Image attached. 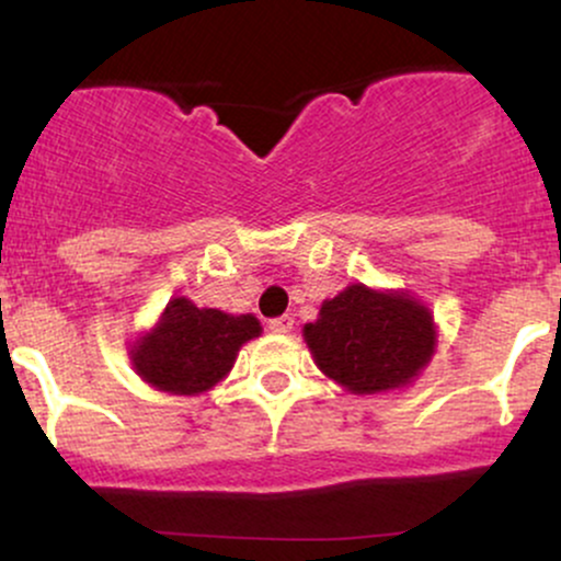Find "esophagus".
I'll list each match as a JSON object with an SVG mask.
<instances>
[{"instance_id": "1", "label": "esophagus", "mask_w": 561, "mask_h": 561, "mask_svg": "<svg viewBox=\"0 0 561 561\" xmlns=\"http://www.w3.org/2000/svg\"><path fill=\"white\" fill-rule=\"evenodd\" d=\"M293 327H295V319L293 317H276V319H272L268 321V330L272 332H276V334H289L293 332Z\"/></svg>"}]
</instances>
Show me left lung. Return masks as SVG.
Returning a JSON list of instances; mask_svg holds the SVG:
<instances>
[{"label":"left lung","mask_w":561,"mask_h":561,"mask_svg":"<svg viewBox=\"0 0 561 561\" xmlns=\"http://www.w3.org/2000/svg\"><path fill=\"white\" fill-rule=\"evenodd\" d=\"M302 340L321 375L353 396L403 390L433 362V311L409 289H375L362 282L327 298Z\"/></svg>","instance_id":"1"}]
</instances>
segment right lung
<instances>
[{"mask_svg":"<svg viewBox=\"0 0 561 561\" xmlns=\"http://www.w3.org/2000/svg\"><path fill=\"white\" fill-rule=\"evenodd\" d=\"M263 332L253 313L197 308L184 295L171 298L150 332L128 347L134 371L150 388L171 396H203L229 375L237 353Z\"/></svg>","mask_w":561,"mask_h":561,"instance_id":"obj_1","label":"right lung"}]
</instances>
